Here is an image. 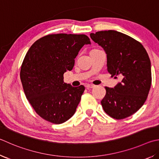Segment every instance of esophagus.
<instances>
[{
  "mask_svg": "<svg viewBox=\"0 0 159 159\" xmlns=\"http://www.w3.org/2000/svg\"><path fill=\"white\" fill-rule=\"evenodd\" d=\"M94 85H92V84H86L85 85V88H88V89H89V88H94Z\"/></svg>",
  "mask_w": 159,
  "mask_h": 159,
  "instance_id": "esophagus-1",
  "label": "esophagus"
}]
</instances>
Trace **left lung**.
Returning a JSON list of instances; mask_svg holds the SVG:
<instances>
[{
    "label": "left lung",
    "mask_w": 159,
    "mask_h": 159,
    "mask_svg": "<svg viewBox=\"0 0 159 159\" xmlns=\"http://www.w3.org/2000/svg\"><path fill=\"white\" fill-rule=\"evenodd\" d=\"M90 37L104 50L111 76L121 80L113 88H105L106 96L101 102L103 110L116 120L131 116L145 103L151 87V62L145 48L115 30L99 31Z\"/></svg>",
    "instance_id": "8db88e82"
}]
</instances>
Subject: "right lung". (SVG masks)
Here are the masks:
<instances>
[{
    "label": "right lung",
    "mask_w": 159,
    "mask_h": 159,
    "mask_svg": "<svg viewBox=\"0 0 159 159\" xmlns=\"http://www.w3.org/2000/svg\"><path fill=\"white\" fill-rule=\"evenodd\" d=\"M85 34H48L34 43L22 63L20 78L28 102L40 117L62 124L73 116L85 90L64 83L63 75L74 66L78 53L90 44Z\"/></svg>",
    "instance_id": "add662e5"
}]
</instances>
